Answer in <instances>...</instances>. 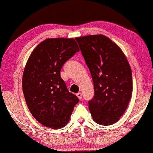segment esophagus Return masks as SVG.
Returning a JSON list of instances; mask_svg holds the SVG:
<instances>
[{
  "mask_svg": "<svg viewBox=\"0 0 153 153\" xmlns=\"http://www.w3.org/2000/svg\"><path fill=\"white\" fill-rule=\"evenodd\" d=\"M76 96H77V97L79 98V99H80V100L82 99V94L81 93V92H79V93H77Z\"/></svg>",
  "mask_w": 153,
  "mask_h": 153,
  "instance_id": "esophagus-1",
  "label": "esophagus"
}]
</instances>
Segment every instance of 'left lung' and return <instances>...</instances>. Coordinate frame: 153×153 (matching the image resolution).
<instances>
[{
    "label": "left lung",
    "mask_w": 153,
    "mask_h": 153,
    "mask_svg": "<svg viewBox=\"0 0 153 153\" xmlns=\"http://www.w3.org/2000/svg\"><path fill=\"white\" fill-rule=\"evenodd\" d=\"M94 82L88 108L94 121L109 126L119 120L132 97L130 65L119 47L103 35L76 37Z\"/></svg>",
    "instance_id": "1"
}]
</instances>
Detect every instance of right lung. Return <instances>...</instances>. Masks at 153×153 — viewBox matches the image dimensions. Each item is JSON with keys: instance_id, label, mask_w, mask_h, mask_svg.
I'll return each instance as SVG.
<instances>
[{"instance_id": "1", "label": "right lung", "mask_w": 153, "mask_h": 153, "mask_svg": "<svg viewBox=\"0 0 153 153\" xmlns=\"http://www.w3.org/2000/svg\"><path fill=\"white\" fill-rule=\"evenodd\" d=\"M79 51L73 38H48L34 49L25 67L22 91L28 108L42 125L53 129L67 124L79 101L61 78L64 64Z\"/></svg>"}]
</instances>
